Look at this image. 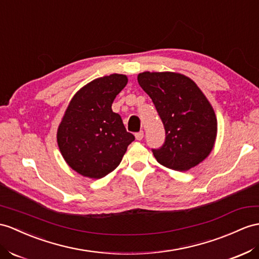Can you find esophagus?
<instances>
[{"label":"esophagus","instance_id":"34e87169","mask_svg":"<svg viewBox=\"0 0 259 259\" xmlns=\"http://www.w3.org/2000/svg\"><path fill=\"white\" fill-rule=\"evenodd\" d=\"M135 137H136L137 141H142L143 137H144V132L143 131L137 132V133H135Z\"/></svg>","mask_w":259,"mask_h":259}]
</instances>
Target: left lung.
<instances>
[{
	"instance_id": "8db88e82",
	"label": "left lung",
	"mask_w": 259,
	"mask_h": 259,
	"mask_svg": "<svg viewBox=\"0 0 259 259\" xmlns=\"http://www.w3.org/2000/svg\"><path fill=\"white\" fill-rule=\"evenodd\" d=\"M138 83L153 101L165 128V142L153 154L167 168L186 171L211 153L217 117L198 85L184 74L143 72Z\"/></svg>"
}]
</instances>
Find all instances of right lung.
<instances>
[{"mask_svg":"<svg viewBox=\"0 0 259 259\" xmlns=\"http://www.w3.org/2000/svg\"><path fill=\"white\" fill-rule=\"evenodd\" d=\"M127 83L124 74H111L91 81L69 103L57 133V142L67 163L84 177L100 179L121 162L135 140L126 131L112 103Z\"/></svg>","mask_w":259,"mask_h":259,"instance_id":"obj_1","label":"right lung"}]
</instances>
